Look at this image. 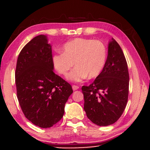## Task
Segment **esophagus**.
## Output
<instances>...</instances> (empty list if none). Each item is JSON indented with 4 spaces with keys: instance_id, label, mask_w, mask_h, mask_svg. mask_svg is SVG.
<instances>
[{
    "instance_id": "obj_1",
    "label": "esophagus",
    "mask_w": 150,
    "mask_h": 150,
    "mask_svg": "<svg viewBox=\"0 0 150 150\" xmlns=\"http://www.w3.org/2000/svg\"><path fill=\"white\" fill-rule=\"evenodd\" d=\"M72 87H73V90H77V89H79V87H78V86H77V85H73V86H72Z\"/></svg>"
}]
</instances>
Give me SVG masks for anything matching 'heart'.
<instances>
[{"instance_id": "1", "label": "heart", "mask_w": 150, "mask_h": 150, "mask_svg": "<svg viewBox=\"0 0 150 150\" xmlns=\"http://www.w3.org/2000/svg\"><path fill=\"white\" fill-rule=\"evenodd\" d=\"M62 50L63 53L53 55V65L58 73L65 75L75 64L76 68L67 75L73 82H81L87 77L95 78L106 65L107 51L100 41L76 38L65 43Z\"/></svg>"}]
</instances>
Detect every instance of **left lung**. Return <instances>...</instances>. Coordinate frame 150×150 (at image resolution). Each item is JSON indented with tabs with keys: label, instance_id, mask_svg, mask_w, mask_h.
Masks as SVG:
<instances>
[{
	"label": "left lung",
	"instance_id": "left-lung-1",
	"mask_svg": "<svg viewBox=\"0 0 150 150\" xmlns=\"http://www.w3.org/2000/svg\"><path fill=\"white\" fill-rule=\"evenodd\" d=\"M84 110L94 124L106 126L119 119L128 98L129 73L126 60L114 39L108 44L104 68L89 86H82Z\"/></svg>",
	"mask_w": 150,
	"mask_h": 150
}]
</instances>
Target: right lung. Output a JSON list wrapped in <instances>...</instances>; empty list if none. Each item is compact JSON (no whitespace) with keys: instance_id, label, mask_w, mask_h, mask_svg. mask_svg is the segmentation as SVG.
<instances>
[{"instance_id":"right-lung-1","label":"right lung","mask_w":150,"mask_h":150,"mask_svg":"<svg viewBox=\"0 0 150 150\" xmlns=\"http://www.w3.org/2000/svg\"><path fill=\"white\" fill-rule=\"evenodd\" d=\"M52 49L39 35L20 51L15 70L17 97L26 118L42 128H51L64 114L71 85L53 72Z\"/></svg>"}]
</instances>
